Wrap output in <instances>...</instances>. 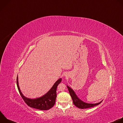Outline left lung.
I'll return each mask as SVG.
<instances>
[{"instance_id": "left-lung-1", "label": "left lung", "mask_w": 123, "mask_h": 123, "mask_svg": "<svg viewBox=\"0 0 123 123\" xmlns=\"http://www.w3.org/2000/svg\"><path fill=\"white\" fill-rule=\"evenodd\" d=\"M67 87L68 89L69 93L70 95H71L72 98L73 99L74 104L76 107H77L78 108H80L81 109H84L92 108L94 106H97V105H98L102 102V101L100 102L96 103V104H87V103H85L78 98V97L75 94L74 91L71 88H70V87L68 86H67Z\"/></svg>"}]
</instances>
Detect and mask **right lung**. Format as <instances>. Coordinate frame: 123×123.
I'll return each mask as SVG.
<instances>
[{"label":"right lung","mask_w":123,"mask_h":123,"mask_svg":"<svg viewBox=\"0 0 123 123\" xmlns=\"http://www.w3.org/2000/svg\"><path fill=\"white\" fill-rule=\"evenodd\" d=\"M62 81V79H59L52 86L51 89L44 96L38 98L31 99L25 97L21 93L18 82V76L16 78V84L19 92L22 99L29 107L42 111L49 110L54 106L56 98V90L59 84Z\"/></svg>","instance_id":"right-lung-1"}]
</instances>
